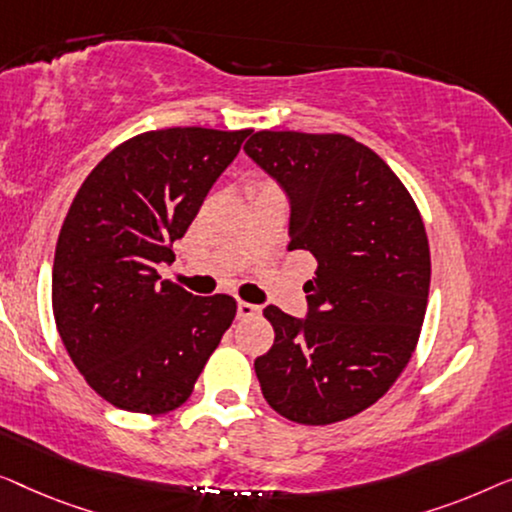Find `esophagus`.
Here are the masks:
<instances>
[{"instance_id": "obj_1", "label": "esophagus", "mask_w": 512, "mask_h": 512, "mask_svg": "<svg viewBox=\"0 0 512 512\" xmlns=\"http://www.w3.org/2000/svg\"><path fill=\"white\" fill-rule=\"evenodd\" d=\"M259 313H262V308L255 304H248V301H239V304H236V315H239L241 320L255 318V315H259Z\"/></svg>"}]
</instances>
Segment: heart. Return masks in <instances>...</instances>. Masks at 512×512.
Instances as JSON below:
<instances>
[{
  "label": "heart",
  "mask_w": 512,
  "mask_h": 512,
  "mask_svg": "<svg viewBox=\"0 0 512 512\" xmlns=\"http://www.w3.org/2000/svg\"><path fill=\"white\" fill-rule=\"evenodd\" d=\"M266 185H271V183H266Z\"/></svg>",
  "instance_id": "1"
}]
</instances>
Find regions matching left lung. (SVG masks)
Here are the masks:
<instances>
[{
	"label": "left lung",
	"mask_w": 512,
	"mask_h": 512,
	"mask_svg": "<svg viewBox=\"0 0 512 512\" xmlns=\"http://www.w3.org/2000/svg\"><path fill=\"white\" fill-rule=\"evenodd\" d=\"M243 150L292 204L290 250L318 262L308 318L276 306L255 373L269 406L299 424H334L373 406L415 352L431 257L422 215L399 176L345 134L271 132Z\"/></svg>",
	"instance_id": "obj_1"
}]
</instances>
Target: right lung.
I'll return each instance as SVG.
<instances>
[{
  "label": "right lung",
  "instance_id": "obj_1",
  "mask_svg": "<svg viewBox=\"0 0 512 512\" xmlns=\"http://www.w3.org/2000/svg\"><path fill=\"white\" fill-rule=\"evenodd\" d=\"M250 129L169 127L113 148L71 201L53 262V315L71 362L99 397L162 415L190 399L234 322L227 294L194 297L162 280L171 243Z\"/></svg>",
  "mask_w": 512,
  "mask_h": 512
}]
</instances>
